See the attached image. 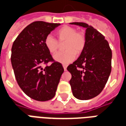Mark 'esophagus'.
I'll list each match as a JSON object with an SVG mask.
<instances>
[{"mask_svg":"<svg viewBox=\"0 0 126 126\" xmlns=\"http://www.w3.org/2000/svg\"><path fill=\"white\" fill-rule=\"evenodd\" d=\"M63 69H64V70L66 71V70H67V66L66 65H63Z\"/></svg>","mask_w":126,"mask_h":126,"instance_id":"obj_1","label":"esophagus"}]
</instances>
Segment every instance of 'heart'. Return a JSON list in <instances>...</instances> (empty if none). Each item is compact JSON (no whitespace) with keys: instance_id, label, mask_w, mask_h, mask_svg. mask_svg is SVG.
<instances>
[{"instance_id":"1","label":"heart","mask_w":126,"mask_h":126,"mask_svg":"<svg viewBox=\"0 0 126 126\" xmlns=\"http://www.w3.org/2000/svg\"><path fill=\"white\" fill-rule=\"evenodd\" d=\"M58 41L52 36L48 35L44 39L45 47L51 54L57 52L59 43H63V52H58L53 56L56 61L64 65L69 64L75 59L76 55L81 54L86 44V37L84 32H78L71 26H63L56 33Z\"/></svg>"}]
</instances>
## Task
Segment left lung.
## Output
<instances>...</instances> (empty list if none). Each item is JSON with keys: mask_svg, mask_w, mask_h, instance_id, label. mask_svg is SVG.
<instances>
[{"mask_svg": "<svg viewBox=\"0 0 126 126\" xmlns=\"http://www.w3.org/2000/svg\"><path fill=\"white\" fill-rule=\"evenodd\" d=\"M71 24L86 28V44L79 58L67 67L72 93L79 100H88L99 94L111 71L112 52L103 34L83 22Z\"/></svg>", "mask_w": 126, "mask_h": 126, "instance_id": "left-lung-1", "label": "left lung"}]
</instances>
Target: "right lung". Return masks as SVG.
<instances>
[{
    "label": "right lung",
    "mask_w": 126,
    "mask_h": 126,
    "mask_svg": "<svg viewBox=\"0 0 126 126\" xmlns=\"http://www.w3.org/2000/svg\"><path fill=\"white\" fill-rule=\"evenodd\" d=\"M60 23L34 21L23 29L11 48V64L18 85L32 99L47 101L55 96L61 75V63L52 59L44 39ZM48 62L52 64L41 66Z\"/></svg>",
    "instance_id": "right-lung-1"
}]
</instances>
